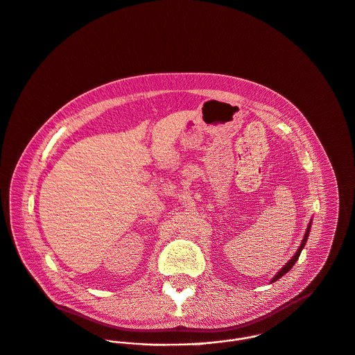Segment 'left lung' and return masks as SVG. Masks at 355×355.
Wrapping results in <instances>:
<instances>
[{"label":"left lung","mask_w":355,"mask_h":355,"mask_svg":"<svg viewBox=\"0 0 355 355\" xmlns=\"http://www.w3.org/2000/svg\"><path fill=\"white\" fill-rule=\"evenodd\" d=\"M310 227H311V223H309V226H307V230H306V234H304V238H303V241H302V243H300V246H299V249H297V252L293 254V257L277 272V275H274V278L271 279V282H275V281H278L281 277H284L292 267H293V264L296 263V260L299 259V256H300V253H302V249L304 248V245H306V242H307V236L310 234Z\"/></svg>","instance_id":"left-lung-1"}]
</instances>
